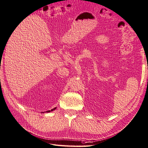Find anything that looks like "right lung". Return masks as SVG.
<instances>
[{"mask_svg":"<svg viewBox=\"0 0 148 148\" xmlns=\"http://www.w3.org/2000/svg\"><path fill=\"white\" fill-rule=\"evenodd\" d=\"M55 109H56V108H54L53 109H51V110H48V111H47V112H51V111H53V110H55Z\"/></svg>","mask_w":148,"mask_h":148,"instance_id":"1","label":"right lung"}]
</instances>
